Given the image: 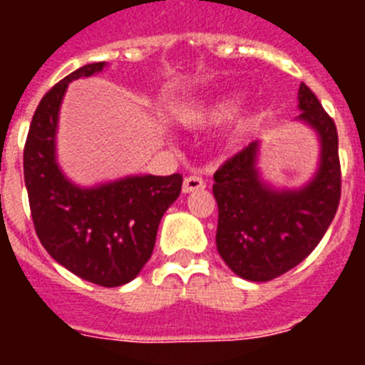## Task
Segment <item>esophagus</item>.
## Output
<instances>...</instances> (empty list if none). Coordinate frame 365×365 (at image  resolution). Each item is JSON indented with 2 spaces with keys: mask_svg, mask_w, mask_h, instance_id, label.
Masks as SVG:
<instances>
[{
  "mask_svg": "<svg viewBox=\"0 0 365 365\" xmlns=\"http://www.w3.org/2000/svg\"><path fill=\"white\" fill-rule=\"evenodd\" d=\"M202 188H205V180L197 175H190L182 180V193L199 192V190Z\"/></svg>",
  "mask_w": 365,
  "mask_h": 365,
  "instance_id": "34e87169",
  "label": "esophagus"
}]
</instances>
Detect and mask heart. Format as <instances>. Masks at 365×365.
Masks as SVG:
<instances>
[{
	"label": "heart",
	"mask_w": 365,
	"mask_h": 365,
	"mask_svg": "<svg viewBox=\"0 0 365 365\" xmlns=\"http://www.w3.org/2000/svg\"><path fill=\"white\" fill-rule=\"evenodd\" d=\"M241 98H243L241 93H222V95L186 102L179 109H175L173 120L177 125L186 128V130L210 128V125L221 124L228 117H232L235 109L240 108Z\"/></svg>",
	"instance_id": "heart-1"
}]
</instances>
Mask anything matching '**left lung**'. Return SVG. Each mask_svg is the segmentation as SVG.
Masks as SVG:
<instances>
[{
	"instance_id": "8db88e82",
	"label": "left lung",
	"mask_w": 365,
	"mask_h": 365,
	"mask_svg": "<svg viewBox=\"0 0 365 365\" xmlns=\"http://www.w3.org/2000/svg\"><path fill=\"white\" fill-rule=\"evenodd\" d=\"M296 120L318 137L314 175L299 188L263 179L261 140H254L214 173L219 221L215 243L228 269L248 282H270L294 269L320 243L340 202L338 133L305 83L298 89Z\"/></svg>"
}]
</instances>
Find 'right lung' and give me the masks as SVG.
Returning <instances> with one entry per match:
<instances>
[{
    "instance_id": "add662e5",
    "label": "right lung",
    "mask_w": 365,
    "mask_h": 365,
    "mask_svg": "<svg viewBox=\"0 0 365 365\" xmlns=\"http://www.w3.org/2000/svg\"><path fill=\"white\" fill-rule=\"evenodd\" d=\"M108 67L87 63L38 104L24 150L25 188L41 245L86 282L118 287L137 278L155 247L164 212L179 197L182 175H125L80 186L58 164V118L67 87Z\"/></svg>"
}]
</instances>
